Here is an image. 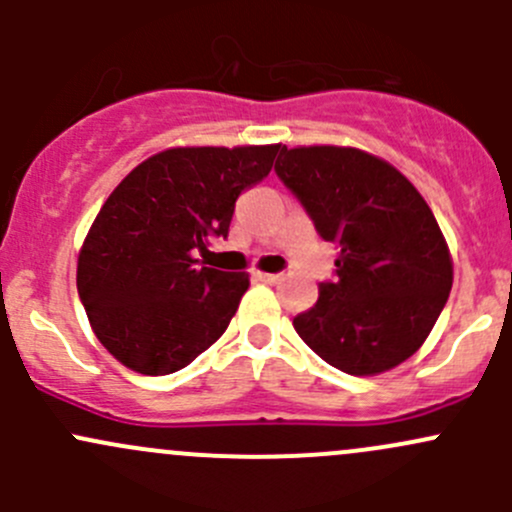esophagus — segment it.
Returning <instances> with one entry per match:
<instances>
[{
    "label": "esophagus",
    "mask_w": 512,
    "mask_h": 512,
    "mask_svg": "<svg viewBox=\"0 0 512 512\" xmlns=\"http://www.w3.org/2000/svg\"><path fill=\"white\" fill-rule=\"evenodd\" d=\"M255 277H257V280H262V282H270V285H272V282L280 280V275H275V272H255Z\"/></svg>",
    "instance_id": "1"
}]
</instances>
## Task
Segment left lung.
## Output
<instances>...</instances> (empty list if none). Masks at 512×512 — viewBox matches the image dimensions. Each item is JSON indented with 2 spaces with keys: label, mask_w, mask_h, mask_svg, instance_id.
Here are the masks:
<instances>
[{
  "label": "left lung",
  "mask_w": 512,
  "mask_h": 512,
  "mask_svg": "<svg viewBox=\"0 0 512 512\" xmlns=\"http://www.w3.org/2000/svg\"><path fill=\"white\" fill-rule=\"evenodd\" d=\"M275 170L339 245L337 280L292 322L304 344L352 376L414 356L453 285L448 242L414 183L352 146H280Z\"/></svg>",
  "instance_id": "8db88e82"
}]
</instances>
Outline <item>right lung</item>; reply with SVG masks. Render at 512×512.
I'll return each mask as SVG.
<instances>
[{
    "instance_id": "obj_1",
    "label": "right lung",
    "mask_w": 512,
    "mask_h": 512,
    "mask_svg": "<svg viewBox=\"0 0 512 512\" xmlns=\"http://www.w3.org/2000/svg\"><path fill=\"white\" fill-rule=\"evenodd\" d=\"M270 146H175L138 163L98 210L76 287L98 342L131 371L163 376L218 342L250 287L247 272L198 267L227 237L235 200L272 168Z\"/></svg>"
}]
</instances>
